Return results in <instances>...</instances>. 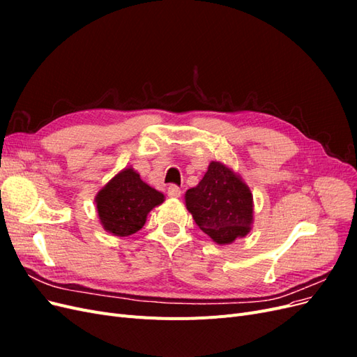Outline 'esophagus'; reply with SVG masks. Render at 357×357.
<instances>
[{"label":"esophagus","instance_id":"obj_1","mask_svg":"<svg viewBox=\"0 0 357 357\" xmlns=\"http://www.w3.org/2000/svg\"><path fill=\"white\" fill-rule=\"evenodd\" d=\"M167 193H168V197H169V198H180V195H181V190H180V188H178V186L172 185V186H169V188H168Z\"/></svg>","mask_w":357,"mask_h":357}]
</instances>
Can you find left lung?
<instances>
[{
  "mask_svg": "<svg viewBox=\"0 0 357 357\" xmlns=\"http://www.w3.org/2000/svg\"><path fill=\"white\" fill-rule=\"evenodd\" d=\"M185 202L199 229L220 245L252 231L253 193L238 172L220 160L210 162L202 180L185 193Z\"/></svg>",
  "mask_w": 357,
  "mask_h": 357,
  "instance_id": "1",
  "label": "left lung"
}]
</instances>
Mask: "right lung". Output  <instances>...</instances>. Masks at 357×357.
I'll return each instance as SVG.
<instances>
[{
    "label": "right lung",
    "instance_id": "right-lung-1",
    "mask_svg": "<svg viewBox=\"0 0 357 357\" xmlns=\"http://www.w3.org/2000/svg\"><path fill=\"white\" fill-rule=\"evenodd\" d=\"M164 201V193L149 186L132 167L119 171L95 197L100 223L114 236H128L142 229L147 214Z\"/></svg>",
    "mask_w": 357,
    "mask_h": 357
}]
</instances>
